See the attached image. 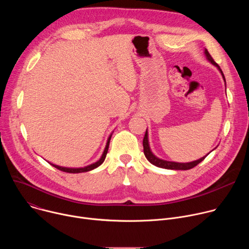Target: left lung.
Returning a JSON list of instances; mask_svg holds the SVG:
<instances>
[{"mask_svg":"<svg viewBox=\"0 0 249 249\" xmlns=\"http://www.w3.org/2000/svg\"><path fill=\"white\" fill-rule=\"evenodd\" d=\"M205 54H206V56H207L208 60H209L212 64H214L215 66H217V67H218V69L221 71V73H222V75H223V78H224V80H225V76H224V74H223V72H222V70H221L220 66H219V65L214 61V59H213V57L210 55V53L208 52V50H207V49L205 50ZM225 82H226V80H225ZM143 147H144V154H145V156H146L147 160H148L151 163H153V164H154V165H156V166H159V167H161V168H166V169L187 170V169L193 168L194 166H196L197 164H199V163H200L202 160H204V159L207 157V156H205V157L201 158V159H200V160H195V161H192V162H187V163L173 162V161H167V160H160V159H158L157 157H155V156L153 155V153L151 152V150H150V147H149V142H148V133H147V131H146L145 137H144V139H143Z\"/></svg>","mask_w":249,"mask_h":249,"instance_id":"left-lung-1","label":"left lung"}]
</instances>
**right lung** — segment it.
Listing matches in <instances>:
<instances>
[{
	"mask_svg": "<svg viewBox=\"0 0 249 249\" xmlns=\"http://www.w3.org/2000/svg\"><path fill=\"white\" fill-rule=\"evenodd\" d=\"M110 139H111V136H110V137L108 138V140H107V144H106L105 150H104V152H103V154H102V156H101L100 160H99L98 161H96V162H94V163L90 164V165H88V166L83 167V168H68V167H61V166H58V165H55V164H52V163H51V165H53L54 167H56L57 169H59V170H61V171L69 172V173H79V172H86V171H89V170H91V169H93V168H95V167L99 166V165L103 162V160H105L106 154H107V151H108V147H109V142H110Z\"/></svg>",
	"mask_w": 249,
	"mask_h": 249,
	"instance_id": "right-lung-1",
	"label": "right lung"
}]
</instances>
